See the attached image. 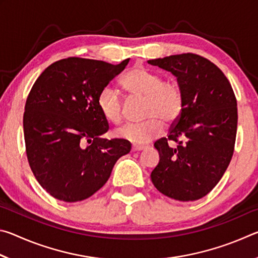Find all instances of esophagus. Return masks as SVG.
<instances>
[{"label":"esophagus","instance_id":"esophagus-1","mask_svg":"<svg viewBox=\"0 0 258 258\" xmlns=\"http://www.w3.org/2000/svg\"><path fill=\"white\" fill-rule=\"evenodd\" d=\"M147 148L146 147H142V146H133L132 147V151H141V150H146Z\"/></svg>","mask_w":258,"mask_h":258}]
</instances>
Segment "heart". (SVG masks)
Here are the masks:
<instances>
[{"label": "heart", "mask_w": 258, "mask_h": 258, "mask_svg": "<svg viewBox=\"0 0 258 258\" xmlns=\"http://www.w3.org/2000/svg\"><path fill=\"white\" fill-rule=\"evenodd\" d=\"M120 84L131 97L143 98L142 123L126 124L116 131L119 139L135 146L146 145L163 133L165 123L172 124L178 119L184 108V93L181 85L174 81H163L158 73L141 64L131 68L121 77ZM97 104L104 119L119 124L123 119V100L118 91L111 86L101 89Z\"/></svg>", "instance_id": "heart-1"}]
</instances>
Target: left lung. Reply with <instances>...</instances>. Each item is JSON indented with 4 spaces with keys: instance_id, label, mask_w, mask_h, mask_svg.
<instances>
[{
    "instance_id": "obj_1",
    "label": "left lung",
    "mask_w": 258,
    "mask_h": 258,
    "mask_svg": "<svg viewBox=\"0 0 258 258\" xmlns=\"http://www.w3.org/2000/svg\"><path fill=\"white\" fill-rule=\"evenodd\" d=\"M176 76L184 108L167 138L155 142L160 160L151 181L161 194L194 202L209 194L225 173L237 135V99L228 78L212 61L195 53L148 60ZM168 141L178 143L175 148Z\"/></svg>"
}]
</instances>
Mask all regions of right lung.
Returning <instances> with one entry per match:
<instances>
[{
    "instance_id": "add662e5",
    "label": "right lung",
    "mask_w": 258,
    "mask_h": 258,
    "mask_svg": "<svg viewBox=\"0 0 258 258\" xmlns=\"http://www.w3.org/2000/svg\"><path fill=\"white\" fill-rule=\"evenodd\" d=\"M128 61L71 56L50 64L34 83L24 112L26 154L37 182L53 198L76 203L91 197L131 151L123 139L100 138L109 125L97 104L100 91Z\"/></svg>"
}]
</instances>
